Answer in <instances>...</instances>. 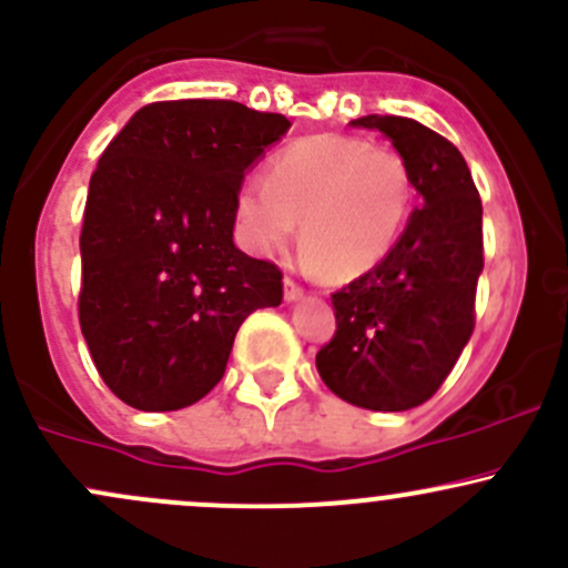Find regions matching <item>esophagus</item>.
<instances>
[{
  "label": "esophagus",
  "instance_id": "34e87169",
  "mask_svg": "<svg viewBox=\"0 0 568 568\" xmlns=\"http://www.w3.org/2000/svg\"><path fill=\"white\" fill-rule=\"evenodd\" d=\"M283 294H285V302H294V300H300V296H302V285L300 283H296V280L294 277H291V274H285V280H283Z\"/></svg>",
  "mask_w": 568,
  "mask_h": 568
}]
</instances>
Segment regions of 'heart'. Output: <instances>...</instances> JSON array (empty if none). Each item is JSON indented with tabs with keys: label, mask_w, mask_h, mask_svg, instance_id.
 <instances>
[{
	"label": "heart",
	"mask_w": 568,
	"mask_h": 568,
	"mask_svg": "<svg viewBox=\"0 0 568 568\" xmlns=\"http://www.w3.org/2000/svg\"><path fill=\"white\" fill-rule=\"evenodd\" d=\"M414 204V179L392 146L351 135H307L280 149L264 179L236 193L244 244L272 253L302 220V250L326 280H351L397 242Z\"/></svg>",
	"instance_id": "1"
}]
</instances>
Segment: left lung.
Wrapping results in <instances>:
<instances>
[{
    "label": "left lung",
    "mask_w": 568,
    "mask_h": 568,
    "mask_svg": "<svg viewBox=\"0 0 568 568\" xmlns=\"http://www.w3.org/2000/svg\"><path fill=\"white\" fill-rule=\"evenodd\" d=\"M351 124L392 141L422 206L384 261L332 294L337 329L315 367L345 403L408 410L440 389L474 334L481 199L455 143L416 119L369 113Z\"/></svg>",
    "instance_id": "left-lung-1"
}]
</instances>
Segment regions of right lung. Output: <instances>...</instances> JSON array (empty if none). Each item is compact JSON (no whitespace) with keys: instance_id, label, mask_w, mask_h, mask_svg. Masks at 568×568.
Masks as SVG:
<instances>
[{"instance_id":"right-lung-1","label":"right lung","mask_w":568,"mask_h":568,"mask_svg":"<svg viewBox=\"0 0 568 568\" xmlns=\"http://www.w3.org/2000/svg\"><path fill=\"white\" fill-rule=\"evenodd\" d=\"M291 128L234 100H160L113 135L89 179L79 321L122 403L179 410L220 384L283 272L234 244L244 171Z\"/></svg>"}]
</instances>
